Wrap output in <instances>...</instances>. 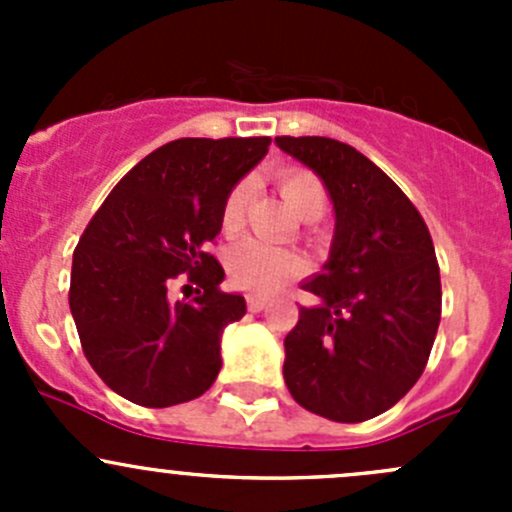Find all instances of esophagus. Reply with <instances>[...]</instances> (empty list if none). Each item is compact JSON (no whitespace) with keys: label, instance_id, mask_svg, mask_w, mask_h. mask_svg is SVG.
<instances>
[{"label":"esophagus","instance_id":"obj_1","mask_svg":"<svg viewBox=\"0 0 512 512\" xmlns=\"http://www.w3.org/2000/svg\"><path fill=\"white\" fill-rule=\"evenodd\" d=\"M267 304V297H262V294H247V307L252 309V312H262Z\"/></svg>","mask_w":512,"mask_h":512}]
</instances>
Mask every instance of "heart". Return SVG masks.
Returning <instances> with one entry per match:
<instances>
[{
	"mask_svg": "<svg viewBox=\"0 0 512 512\" xmlns=\"http://www.w3.org/2000/svg\"><path fill=\"white\" fill-rule=\"evenodd\" d=\"M277 188L282 198L299 218L317 220L327 210V188L317 173L299 165H287L277 173ZM252 185L250 180H240L235 188L227 193L223 210H220V227L225 235H235L242 230L250 208ZM227 267H230L232 280L242 289L250 292H275L287 282L297 280L307 272V262L292 250L265 245L257 240H245L227 252Z\"/></svg>",
	"mask_w": 512,
	"mask_h": 512,
	"instance_id": "1",
	"label": "heart"
}]
</instances>
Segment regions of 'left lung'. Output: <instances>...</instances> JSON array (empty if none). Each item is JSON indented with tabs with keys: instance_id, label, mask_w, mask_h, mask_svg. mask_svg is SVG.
Masks as SVG:
<instances>
[{
	"instance_id": "obj_1",
	"label": "left lung",
	"mask_w": 512,
	"mask_h": 512,
	"mask_svg": "<svg viewBox=\"0 0 512 512\" xmlns=\"http://www.w3.org/2000/svg\"><path fill=\"white\" fill-rule=\"evenodd\" d=\"M327 185L337 215L324 272L304 282L285 337V384L312 414L359 423L409 394L441 322V272L431 232L404 190L347 143L277 136Z\"/></svg>"
}]
</instances>
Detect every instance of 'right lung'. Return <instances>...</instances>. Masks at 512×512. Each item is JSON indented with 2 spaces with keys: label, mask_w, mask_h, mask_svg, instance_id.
<instances>
[{
  "label": "right lung",
  "mask_w": 512,
  "mask_h": 512,
  "mask_svg": "<svg viewBox=\"0 0 512 512\" xmlns=\"http://www.w3.org/2000/svg\"><path fill=\"white\" fill-rule=\"evenodd\" d=\"M270 136L178 138L133 165L86 225L71 265L69 307L81 349L108 389L146 409L185 404L213 386L220 339L245 299L220 289L210 245L237 180ZM188 274L193 300L167 299Z\"/></svg>",
  "instance_id": "obj_1"
}]
</instances>
